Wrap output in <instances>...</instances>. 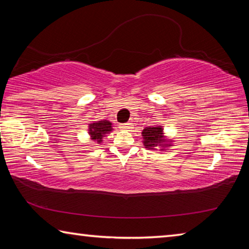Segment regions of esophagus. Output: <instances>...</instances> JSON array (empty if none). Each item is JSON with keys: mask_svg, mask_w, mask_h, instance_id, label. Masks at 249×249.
Segmentation results:
<instances>
[{"mask_svg": "<svg viewBox=\"0 0 249 249\" xmlns=\"http://www.w3.org/2000/svg\"><path fill=\"white\" fill-rule=\"evenodd\" d=\"M132 126H133L132 123H125V124H122V125H121V128H123V129H130V128H132Z\"/></svg>", "mask_w": 249, "mask_h": 249, "instance_id": "34e87169", "label": "esophagus"}]
</instances>
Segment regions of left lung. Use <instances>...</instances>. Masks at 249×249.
Returning <instances> with one entry per match:
<instances>
[{
    "label": "left lung",
    "instance_id": "left-lung-1",
    "mask_svg": "<svg viewBox=\"0 0 249 249\" xmlns=\"http://www.w3.org/2000/svg\"><path fill=\"white\" fill-rule=\"evenodd\" d=\"M142 136H144V146L146 148H151L157 145H162V142H166L162 136L161 127H146L142 130Z\"/></svg>",
    "mask_w": 249,
    "mask_h": 249
}]
</instances>
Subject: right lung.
Segmentation results:
<instances>
[{
	"label": "right lung",
	"mask_w": 249,
	"mask_h": 249,
	"mask_svg": "<svg viewBox=\"0 0 249 249\" xmlns=\"http://www.w3.org/2000/svg\"><path fill=\"white\" fill-rule=\"evenodd\" d=\"M112 123H109L107 121H100L95 122L93 124H90L89 133L91 135L92 140L96 141L98 142H101L104 134H107L112 130Z\"/></svg>",
	"instance_id": "obj_1"
}]
</instances>
